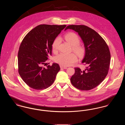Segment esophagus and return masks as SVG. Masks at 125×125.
<instances>
[{
  "label": "esophagus",
  "mask_w": 125,
  "mask_h": 125,
  "mask_svg": "<svg viewBox=\"0 0 125 125\" xmlns=\"http://www.w3.org/2000/svg\"><path fill=\"white\" fill-rule=\"evenodd\" d=\"M60 67L62 69H66L67 68V67L65 66H63V65H60Z\"/></svg>",
  "instance_id": "obj_1"
}]
</instances>
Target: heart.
<instances>
[{"label": "heart", "instance_id": "1", "mask_svg": "<svg viewBox=\"0 0 125 125\" xmlns=\"http://www.w3.org/2000/svg\"><path fill=\"white\" fill-rule=\"evenodd\" d=\"M65 40L72 46L73 51L80 57L83 56L85 52L83 46L79 44L80 39L77 35L74 32H69L65 36ZM60 40L59 37L56 38L54 41L52 47L54 52H57L59 48ZM77 56L73 53H61L55 58V61L60 65H71L77 61Z\"/></svg>", "mask_w": 125, "mask_h": 125}]
</instances>
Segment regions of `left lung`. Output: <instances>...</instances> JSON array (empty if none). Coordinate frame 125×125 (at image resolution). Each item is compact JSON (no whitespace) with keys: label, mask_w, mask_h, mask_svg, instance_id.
<instances>
[{"label":"left lung","mask_w":125,"mask_h":125,"mask_svg":"<svg viewBox=\"0 0 125 125\" xmlns=\"http://www.w3.org/2000/svg\"><path fill=\"white\" fill-rule=\"evenodd\" d=\"M77 32L85 47V53L82 63L87 65L84 70L75 67V73L70 81L78 89L89 90L104 80L108 74L111 54L104 39L94 30L85 25H69L65 28Z\"/></svg>","instance_id":"1"}]
</instances>
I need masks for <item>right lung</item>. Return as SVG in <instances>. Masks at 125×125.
Instances as JSON below:
<instances>
[{
  "instance_id": "right-lung-1",
  "label": "right lung",
  "mask_w": 125,
  "mask_h": 125,
  "mask_svg": "<svg viewBox=\"0 0 125 125\" xmlns=\"http://www.w3.org/2000/svg\"><path fill=\"white\" fill-rule=\"evenodd\" d=\"M65 27V25H40L23 38L18 52V72L30 88L45 89L53 83L60 66L57 63L46 65V62L49 56L52 55L53 42Z\"/></svg>"
}]
</instances>
